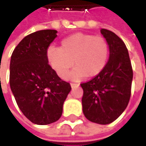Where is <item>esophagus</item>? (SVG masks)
Listing matches in <instances>:
<instances>
[{"label": "esophagus", "instance_id": "esophagus-1", "mask_svg": "<svg viewBox=\"0 0 146 146\" xmlns=\"http://www.w3.org/2000/svg\"><path fill=\"white\" fill-rule=\"evenodd\" d=\"M78 84H74V83H72V84H71V87H72V88H75V87H78Z\"/></svg>", "mask_w": 146, "mask_h": 146}]
</instances>
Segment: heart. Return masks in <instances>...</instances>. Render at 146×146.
I'll list each match as a JSON object with an SVG mask.
<instances>
[{
  "label": "heart",
  "mask_w": 146,
  "mask_h": 146,
  "mask_svg": "<svg viewBox=\"0 0 146 146\" xmlns=\"http://www.w3.org/2000/svg\"><path fill=\"white\" fill-rule=\"evenodd\" d=\"M109 54L110 46L106 38L77 33L63 39L61 48L50 46L47 50V59L51 68L63 79L68 78L74 63L76 67L70 78L79 80L102 73L107 64Z\"/></svg>",
  "instance_id": "b5f03b06"
}]
</instances>
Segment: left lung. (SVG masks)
<instances>
[{
	"mask_svg": "<svg viewBox=\"0 0 146 146\" xmlns=\"http://www.w3.org/2000/svg\"><path fill=\"white\" fill-rule=\"evenodd\" d=\"M107 40L110 56L104 70L82 83L83 111L90 122L109 124L126 109L131 96L133 68L124 42L113 32L102 29Z\"/></svg>",
	"mask_w": 146,
	"mask_h": 146,
	"instance_id": "1",
	"label": "left lung"
}]
</instances>
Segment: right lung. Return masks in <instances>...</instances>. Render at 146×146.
Instances as JSON below:
<instances>
[{
  "label": "right lung",
  "instance_id": "obj_1",
  "mask_svg": "<svg viewBox=\"0 0 146 146\" xmlns=\"http://www.w3.org/2000/svg\"><path fill=\"white\" fill-rule=\"evenodd\" d=\"M57 31L44 29L24 37L15 47L10 62V87L23 115L32 123L56 122L71 90L48 63L47 50Z\"/></svg>",
  "mask_w": 146,
  "mask_h": 146
}]
</instances>
